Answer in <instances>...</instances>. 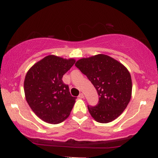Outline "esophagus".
<instances>
[{
    "instance_id": "esophagus-1",
    "label": "esophagus",
    "mask_w": 158,
    "mask_h": 158,
    "mask_svg": "<svg viewBox=\"0 0 158 158\" xmlns=\"http://www.w3.org/2000/svg\"><path fill=\"white\" fill-rule=\"evenodd\" d=\"M78 97H79L80 98H84V95H83V94H82V93H81V94H79Z\"/></svg>"
}]
</instances>
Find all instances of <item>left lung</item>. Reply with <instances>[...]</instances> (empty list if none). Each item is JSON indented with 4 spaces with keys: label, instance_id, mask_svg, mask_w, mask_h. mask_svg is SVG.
Instances as JSON below:
<instances>
[{
    "label": "left lung",
    "instance_id": "8db88e82",
    "mask_svg": "<svg viewBox=\"0 0 158 158\" xmlns=\"http://www.w3.org/2000/svg\"><path fill=\"white\" fill-rule=\"evenodd\" d=\"M75 66L87 76L99 96L98 104L88 106L92 117L99 123L116 119L131 99L132 83L128 70L117 60L102 54L82 58Z\"/></svg>",
    "mask_w": 158,
    "mask_h": 158
}]
</instances>
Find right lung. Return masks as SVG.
Wrapping results in <instances>:
<instances>
[{
    "label": "right lung",
    "instance_id": "1",
    "mask_svg": "<svg viewBox=\"0 0 158 158\" xmlns=\"http://www.w3.org/2000/svg\"><path fill=\"white\" fill-rule=\"evenodd\" d=\"M74 59L48 55L34 64L24 80L26 99L32 111L45 122L59 124L70 115L75 102L63 75L75 64Z\"/></svg>",
    "mask_w": 158,
    "mask_h": 158
}]
</instances>
